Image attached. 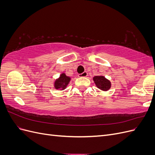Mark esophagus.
Returning <instances> with one entry per match:
<instances>
[{"label": "esophagus", "instance_id": "34e87169", "mask_svg": "<svg viewBox=\"0 0 155 155\" xmlns=\"http://www.w3.org/2000/svg\"><path fill=\"white\" fill-rule=\"evenodd\" d=\"M87 75H88V74H87V72H83V73H81V74H79L78 75V77H79V78L87 77Z\"/></svg>", "mask_w": 155, "mask_h": 155}]
</instances>
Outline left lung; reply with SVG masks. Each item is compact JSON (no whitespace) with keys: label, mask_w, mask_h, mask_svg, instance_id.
<instances>
[{"label":"left lung","mask_w":155,"mask_h":155,"mask_svg":"<svg viewBox=\"0 0 155 155\" xmlns=\"http://www.w3.org/2000/svg\"><path fill=\"white\" fill-rule=\"evenodd\" d=\"M93 80L94 81L97 87L104 91H108L111 87V83L110 81L107 79L104 76H94L93 78Z\"/></svg>","instance_id":"obj_1"}]
</instances>
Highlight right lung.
<instances>
[{"instance_id": "obj_1", "label": "right lung", "mask_w": 155, "mask_h": 155, "mask_svg": "<svg viewBox=\"0 0 155 155\" xmlns=\"http://www.w3.org/2000/svg\"><path fill=\"white\" fill-rule=\"evenodd\" d=\"M70 81V78L66 76V74L63 73L60 75V77L56 79L54 83V87L56 89L64 90L67 87L68 83Z\"/></svg>"}]
</instances>
